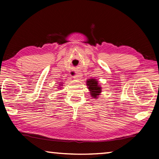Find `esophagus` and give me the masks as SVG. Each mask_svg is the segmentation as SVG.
I'll use <instances>...</instances> for the list:
<instances>
[{"mask_svg":"<svg viewBox=\"0 0 159 159\" xmlns=\"http://www.w3.org/2000/svg\"><path fill=\"white\" fill-rule=\"evenodd\" d=\"M81 77H82L81 74H80L79 71H76V72H75V76H74V79L79 80L80 79H81Z\"/></svg>","mask_w":159,"mask_h":159,"instance_id":"34e87169","label":"esophagus"}]
</instances>
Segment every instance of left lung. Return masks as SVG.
Returning a JSON list of instances; mask_svg holds the SVG:
<instances>
[{"label":"left lung","mask_w":159,"mask_h":159,"mask_svg":"<svg viewBox=\"0 0 159 159\" xmlns=\"http://www.w3.org/2000/svg\"><path fill=\"white\" fill-rule=\"evenodd\" d=\"M87 86L90 90L91 97L93 98H98V97L102 92L101 86L99 85L98 81L96 79H90L87 80Z\"/></svg>","instance_id":"left-lung-1"}]
</instances>
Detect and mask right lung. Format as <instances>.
Returning a JSON list of instances; mask_svg holds the SVG:
<instances>
[{
  "label": "right lung",
  "instance_id": "1",
  "mask_svg": "<svg viewBox=\"0 0 159 159\" xmlns=\"http://www.w3.org/2000/svg\"><path fill=\"white\" fill-rule=\"evenodd\" d=\"M60 86H61V85H60Z\"/></svg>",
  "mask_w": 159,
  "mask_h": 159
}]
</instances>
